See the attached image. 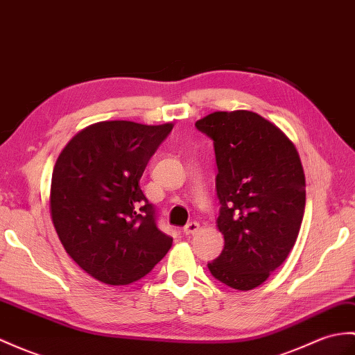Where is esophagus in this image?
I'll use <instances>...</instances> for the list:
<instances>
[{
    "instance_id": "1",
    "label": "esophagus",
    "mask_w": 355,
    "mask_h": 355,
    "mask_svg": "<svg viewBox=\"0 0 355 355\" xmlns=\"http://www.w3.org/2000/svg\"><path fill=\"white\" fill-rule=\"evenodd\" d=\"M198 232H200V224L198 222H189L184 227V234H196Z\"/></svg>"
}]
</instances>
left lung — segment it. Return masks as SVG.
Wrapping results in <instances>:
<instances>
[{
    "instance_id": "8db88e82",
    "label": "left lung",
    "mask_w": 355,
    "mask_h": 355,
    "mask_svg": "<svg viewBox=\"0 0 355 355\" xmlns=\"http://www.w3.org/2000/svg\"><path fill=\"white\" fill-rule=\"evenodd\" d=\"M195 127L213 139L224 250L211 275L236 291L263 284L287 259L306 207V175L292 140L250 110L215 112Z\"/></svg>"
}]
</instances>
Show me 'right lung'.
I'll return each instance as SVG.
<instances>
[{
    "mask_svg": "<svg viewBox=\"0 0 355 355\" xmlns=\"http://www.w3.org/2000/svg\"><path fill=\"white\" fill-rule=\"evenodd\" d=\"M172 127L96 122L59 154L49 191L53 224L69 257L98 282L135 283L171 250L172 237L155 225L139 180Z\"/></svg>",
    "mask_w": 355,
    "mask_h": 355,
    "instance_id": "1",
    "label": "right lung"
}]
</instances>
